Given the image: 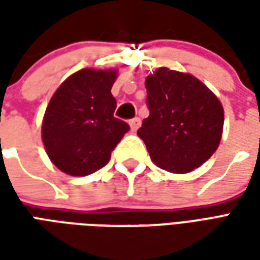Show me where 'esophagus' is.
<instances>
[{
  "instance_id": "esophagus-1",
  "label": "esophagus",
  "mask_w": 260,
  "mask_h": 260,
  "mask_svg": "<svg viewBox=\"0 0 260 260\" xmlns=\"http://www.w3.org/2000/svg\"><path fill=\"white\" fill-rule=\"evenodd\" d=\"M129 125H131V129L136 131L139 126H141V118H138V117H136V118H132L129 121Z\"/></svg>"
}]
</instances>
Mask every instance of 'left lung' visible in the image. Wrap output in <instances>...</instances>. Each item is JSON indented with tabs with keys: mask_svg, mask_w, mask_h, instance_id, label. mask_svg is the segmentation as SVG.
Wrapping results in <instances>:
<instances>
[{
	"mask_svg": "<svg viewBox=\"0 0 260 260\" xmlns=\"http://www.w3.org/2000/svg\"><path fill=\"white\" fill-rule=\"evenodd\" d=\"M149 117L138 136L152 161L175 174H185L212 157L223 134L221 103L189 74L158 68L145 82Z\"/></svg>",
	"mask_w": 260,
	"mask_h": 260,
	"instance_id": "1",
	"label": "left lung"
}]
</instances>
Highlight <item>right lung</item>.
Here are the masks:
<instances>
[{
    "label": "right lung",
    "instance_id": "add662e5",
    "mask_svg": "<svg viewBox=\"0 0 260 260\" xmlns=\"http://www.w3.org/2000/svg\"><path fill=\"white\" fill-rule=\"evenodd\" d=\"M117 71L80 69L48 103L42 138L48 157L69 175H89L110 161L129 125L114 117Z\"/></svg>",
    "mask_w": 260,
    "mask_h": 260
}]
</instances>
